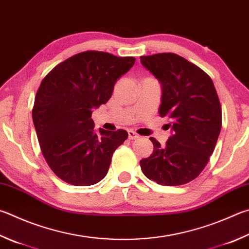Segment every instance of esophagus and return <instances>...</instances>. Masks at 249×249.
I'll return each instance as SVG.
<instances>
[{
    "label": "esophagus",
    "instance_id": "1",
    "mask_svg": "<svg viewBox=\"0 0 249 249\" xmlns=\"http://www.w3.org/2000/svg\"><path fill=\"white\" fill-rule=\"evenodd\" d=\"M127 133H128V138L130 140H134V139H138L139 138V135L137 133H135L134 130H132V129H128Z\"/></svg>",
    "mask_w": 249,
    "mask_h": 249
}]
</instances>
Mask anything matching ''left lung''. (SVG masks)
I'll list each match as a JSON object with an SVG mask.
<instances>
[{
    "instance_id": "left-lung-1",
    "label": "left lung",
    "mask_w": 249,
    "mask_h": 249,
    "mask_svg": "<svg viewBox=\"0 0 249 249\" xmlns=\"http://www.w3.org/2000/svg\"><path fill=\"white\" fill-rule=\"evenodd\" d=\"M142 66L160 81V116H166L172 136L165 146L153 137V152L140 160L143 174L164 186L195 179L214 150L222 111L214 85L199 67L174 53L140 56Z\"/></svg>"
}]
</instances>
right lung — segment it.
<instances>
[{
	"instance_id": "add662e5",
	"label": "right lung",
	"mask_w": 249,
	"mask_h": 249,
	"mask_svg": "<svg viewBox=\"0 0 249 249\" xmlns=\"http://www.w3.org/2000/svg\"><path fill=\"white\" fill-rule=\"evenodd\" d=\"M135 60L86 51L60 63L42 79L33 121L44 159L64 182L75 186L100 182L113 152L127 139L124 129L96 132L91 114L109 101L115 81L132 69Z\"/></svg>"
}]
</instances>
